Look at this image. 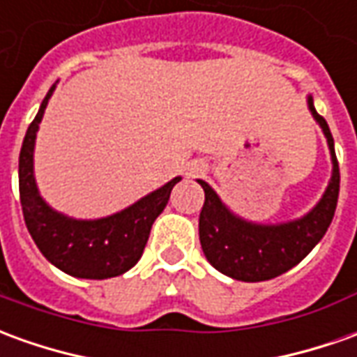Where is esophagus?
<instances>
[{
	"label": "esophagus",
	"mask_w": 357,
	"mask_h": 357,
	"mask_svg": "<svg viewBox=\"0 0 357 357\" xmlns=\"http://www.w3.org/2000/svg\"><path fill=\"white\" fill-rule=\"evenodd\" d=\"M204 166L201 162H193L191 164V168H189V176H199V174H203Z\"/></svg>",
	"instance_id": "34e87169"
}]
</instances>
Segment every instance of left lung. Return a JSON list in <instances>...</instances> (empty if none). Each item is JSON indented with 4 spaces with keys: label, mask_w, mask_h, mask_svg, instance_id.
Returning <instances> with one entry per match:
<instances>
[{
    "label": "left lung",
    "mask_w": 357,
    "mask_h": 357,
    "mask_svg": "<svg viewBox=\"0 0 357 357\" xmlns=\"http://www.w3.org/2000/svg\"><path fill=\"white\" fill-rule=\"evenodd\" d=\"M307 106L323 129L333 158V178L315 208L298 220L286 224H253L228 211L220 197L203 179H197L204 191V204L199 216V239L204 257L222 274L241 282H261L280 276L296 266L323 239L335 216L340 170L335 154V141L323 116H319L309 96Z\"/></svg>",
    "instance_id": "obj_1"
}]
</instances>
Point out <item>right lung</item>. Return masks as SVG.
<instances>
[{"instance_id":"add662e5","label":"right lung","mask_w":357,"mask_h":357,"mask_svg":"<svg viewBox=\"0 0 357 357\" xmlns=\"http://www.w3.org/2000/svg\"><path fill=\"white\" fill-rule=\"evenodd\" d=\"M54 89L56 84L48 91L36 118L26 129L19 156V193L24 224L40 253L59 271L92 280L119 276L141 259L154 220L168 204L172 189L181 178H174L126 211L106 218L75 220L56 213L40 197L32 164L38 123Z\"/></svg>"}]
</instances>
